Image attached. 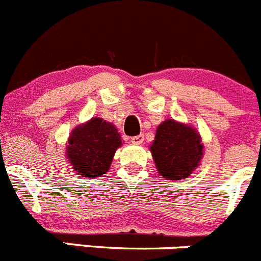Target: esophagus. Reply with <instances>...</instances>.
<instances>
[{"mask_svg":"<svg viewBox=\"0 0 261 261\" xmlns=\"http://www.w3.org/2000/svg\"><path fill=\"white\" fill-rule=\"evenodd\" d=\"M130 142L135 143V145H141L143 142V135H138L135 136V137L130 138Z\"/></svg>","mask_w":261,"mask_h":261,"instance_id":"34e87169","label":"esophagus"}]
</instances>
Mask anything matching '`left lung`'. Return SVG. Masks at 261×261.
Here are the masks:
<instances>
[{
	"instance_id": "left-lung-1",
	"label": "left lung",
	"mask_w": 261,
	"mask_h": 261,
	"mask_svg": "<svg viewBox=\"0 0 261 261\" xmlns=\"http://www.w3.org/2000/svg\"><path fill=\"white\" fill-rule=\"evenodd\" d=\"M150 151L160 177L180 180L200 165L203 145L196 129L168 119L156 129Z\"/></svg>"
}]
</instances>
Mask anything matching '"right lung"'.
Listing matches in <instances>:
<instances>
[{
	"instance_id": "right-lung-1",
	"label": "right lung",
	"mask_w": 261,
	"mask_h": 261,
	"mask_svg": "<svg viewBox=\"0 0 261 261\" xmlns=\"http://www.w3.org/2000/svg\"><path fill=\"white\" fill-rule=\"evenodd\" d=\"M120 146V135L114 124L92 118L73 129L66 146V158L81 177H100L110 169L116 148Z\"/></svg>"
}]
</instances>
